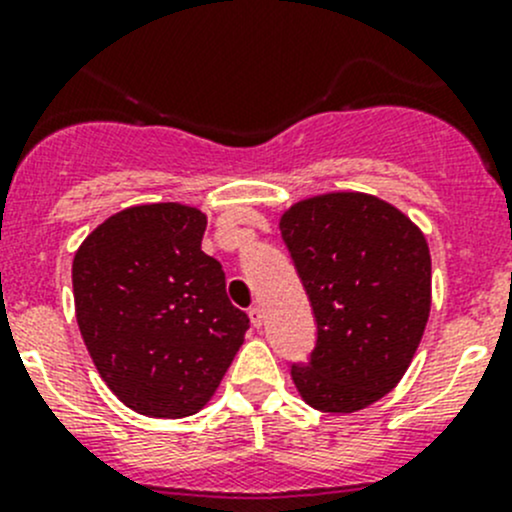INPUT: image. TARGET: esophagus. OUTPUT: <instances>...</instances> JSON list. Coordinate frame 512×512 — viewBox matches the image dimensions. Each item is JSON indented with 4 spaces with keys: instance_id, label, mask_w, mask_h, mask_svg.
Returning a JSON list of instances; mask_svg holds the SVG:
<instances>
[{
    "instance_id": "obj_1",
    "label": "esophagus",
    "mask_w": 512,
    "mask_h": 512,
    "mask_svg": "<svg viewBox=\"0 0 512 512\" xmlns=\"http://www.w3.org/2000/svg\"><path fill=\"white\" fill-rule=\"evenodd\" d=\"M250 322L255 329H262V324H265V312H262L260 304L250 307Z\"/></svg>"
}]
</instances>
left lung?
<instances>
[{
    "instance_id": "1",
    "label": "left lung",
    "mask_w": 512,
    "mask_h": 512,
    "mask_svg": "<svg viewBox=\"0 0 512 512\" xmlns=\"http://www.w3.org/2000/svg\"><path fill=\"white\" fill-rule=\"evenodd\" d=\"M282 240L312 302L317 344L292 364L299 396L327 414H354L409 369L431 312L423 232L386 200L324 193L280 218Z\"/></svg>"
}]
</instances>
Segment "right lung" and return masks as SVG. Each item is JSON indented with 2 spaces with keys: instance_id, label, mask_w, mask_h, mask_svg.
Listing matches in <instances>:
<instances>
[{
  "instance_id": "right-lung-1",
  "label": "right lung",
  "mask_w": 512,
  "mask_h": 512,
  "mask_svg": "<svg viewBox=\"0 0 512 512\" xmlns=\"http://www.w3.org/2000/svg\"><path fill=\"white\" fill-rule=\"evenodd\" d=\"M208 218L180 203L111 215L71 267L76 322L108 389L143 416L203 409L245 342L225 272L200 250Z\"/></svg>"
}]
</instances>
